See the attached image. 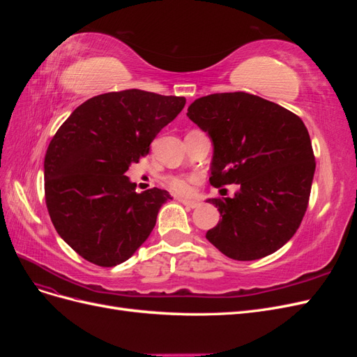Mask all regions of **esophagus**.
Returning <instances> with one entry per match:
<instances>
[{
  "instance_id": "1",
  "label": "esophagus",
  "mask_w": 357,
  "mask_h": 357,
  "mask_svg": "<svg viewBox=\"0 0 357 357\" xmlns=\"http://www.w3.org/2000/svg\"><path fill=\"white\" fill-rule=\"evenodd\" d=\"M178 201H180L183 205H186V207H189V208H197L198 205H199V201H197V199H189V198H178Z\"/></svg>"
}]
</instances>
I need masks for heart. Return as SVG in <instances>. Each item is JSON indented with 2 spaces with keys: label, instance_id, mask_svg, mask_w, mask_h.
Here are the masks:
<instances>
[{
  "label": "heart",
  "instance_id": "b5f03b06",
  "mask_svg": "<svg viewBox=\"0 0 357 357\" xmlns=\"http://www.w3.org/2000/svg\"><path fill=\"white\" fill-rule=\"evenodd\" d=\"M193 176H169L165 178L167 186L177 193H188L192 189V185L195 183Z\"/></svg>",
  "mask_w": 357,
  "mask_h": 357
}]
</instances>
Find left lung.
Here are the masks:
<instances>
[{"label":"left lung","mask_w":357,"mask_h":357,"mask_svg":"<svg viewBox=\"0 0 357 357\" xmlns=\"http://www.w3.org/2000/svg\"><path fill=\"white\" fill-rule=\"evenodd\" d=\"M188 117L211 138V185H238L232 198L207 199L222 215L207 240L235 261L277 252L299 228L316 171L304 122L245 92L202 96Z\"/></svg>","instance_id":"8db88e82"}]
</instances>
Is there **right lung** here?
<instances>
[{"mask_svg":"<svg viewBox=\"0 0 357 357\" xmlns=\"http://www.w3.org/2000/svg\"><path fill=\"white\" fill-rule=\"evenodd\" d=\"M185 96L139 89L96 95L61 125L45 158V193L61 238L86 261L116 266L153 231L164 189L135 192L126 171L147 155Z\"/></svg>","mask_w":357,"mask_h":357,"instance_id":"1","label":"right lung"}]
</instances>
